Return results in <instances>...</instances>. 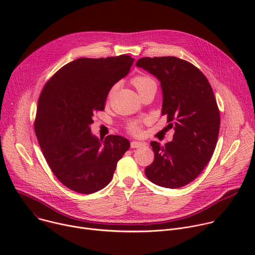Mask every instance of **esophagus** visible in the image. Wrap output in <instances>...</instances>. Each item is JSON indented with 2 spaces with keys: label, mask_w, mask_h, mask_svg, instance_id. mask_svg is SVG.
<instances>
[{
  "label": "esophagus",
  "mask_w": 255,
  "mask_h": 255,
  "mask_svg": "<svg viewBox=\"0 0 255 255\" xmlns=\"http://www.w3.org/2000/svg\"><path fill=\"white\" fill-rule=\"evenodd\" d=\"M131 148H139V147H142V146H145L144 142H139V141H132L131 142Z\"/></svg>",
  "instance_id": "1"
}]
</instances>
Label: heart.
<instances>
[{"label":"heart","mask_w":255,"mask_h":255,"mask_svg":"<svg viewBox=\"0 0 255 255\" xmlns=\"http://www.w3.org/2000/svg\"><path fill=\"white\" fill-rule=\"evenodd\" d=\"M132 84L133 86L136 88V90L138 91V93L142 92L143 90H145L146 88L156 85L155 81L148 77V76H137L132 80ZM114 93V88L110 91V96ZM127 130L130 134L138 136L141 134L142 132V122L139 120H134L131 121L128 125H127Z\"/></svg>","instance_id":"1"}]
</instances>
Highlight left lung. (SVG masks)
<instances>
[{
    "label": "left lung",
    "mask_w": 255,
    "mask_h": 255,
    "mask_svg": "<svg viewBox=\"0 0 255 255\" xmlns=\"http://www.w3.org/2000/svg\"><path fill=\"white\" fill-rule=\"evenodd\" d=\"M136 65L160 82L161 114L174 129L172 141L162 146L150 142L154 160L145 174L163 188L184 187L203 171L216 148L220 112L212 87L198 67L174 56L142 57Z\"/></svg>",
    "instance_id": "obj_1"
}]
</instances>
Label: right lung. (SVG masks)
Wrapping results in <instances>:
<instances>
[{
  "mask_svg": "<svg viewBox=\"0 0 255 255\" xmlns=\"http://www.w3.org/2000/svg\"><path fill=\"white\" fill-rule=\"evenodd\" d=\"M133 61L125 54L78 58L58 69L40 94L35 134L50 169L72 191L88 195L104 189L130 147L129 140L119 135L97 138L90 125Z\"/></svg>",
  "mask_w": 255,
  "mask_h": 255,
  "instance_id": "obj_1",
  "label": "right lung"
}]
</instances>
